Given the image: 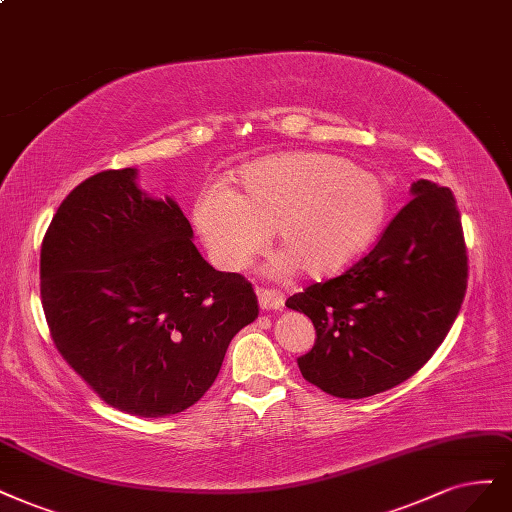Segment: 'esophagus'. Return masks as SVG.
Returning a JSON list of instances; mask_svg holds the SVG:
<instances>
[{
    "mask_svg": "<svg viewBox=\"0 0 512 512\" xmlns=\"http://www.w3.org/2000/svg\"><path fill=\"white\" fill-rule=\"evenodd\" d=\"M258 303L262 309H284V303H286V296L277 292V290H269V288H258Z\"/></svg>",
    "mask_w": 512,
    "mask_h": 512,
    "instance_id": "1",
    "label": "esophagus"
}]
</instances>
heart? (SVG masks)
<instances>
[{
    "mask_svg": "<svg viewBox=\"0 0 512 512\" xmlns=\"http://www.w3.org/2000/svg\"><path fill=\"white\" fill-rule=\"evenodd\" d=\"M239 195L207 184L192 222L220 269L243 271L275 231L273 271L301 267L311 277L343 271L375 241L387 216V192L375 173L341 156L292 152L250 165Z\"/></svg>",
    "mask_w": 512,
    "mask_h": 512,
    "instance_id": "1",
    "label": "heart"
}]
</instances>
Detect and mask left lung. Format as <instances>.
Wrapping results in <instances>:
<instances>
[{
    "label": "left lung",
    "mask_w": 512,
    "mask_h": 512,
    "mask_svg": "<svg viewBox=\"0 0 512 512\" xmlns=\"http://www.w3.org/2000/svg\"><path fill=\"white\" fill-rule=\"evenodd\" d=\"M411 195L366 256L286 301L317 334L298 368L330 396L366 398L407 381L460 313L468 254L453 192L417 180Z\"/></svg>",
    "instance_id": "left-lung-1"
}]
</instances>
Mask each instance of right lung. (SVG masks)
I'll return each instance as SVG.
<instances>
[{
    "label": "right lung",
    "instance_id": "add662e5",
    "mask_svg": "<svg viewBox=\"0 0 512 512\" xmlns=\"http://www.w3.org/2000/svg\"><path fill=\"white\" fill-rule=\"evenodd\" d=\"M40 296L63 360L139 417L201 400L228 343L258 317L250 281L205 262L178 203L146 197L131 167L63 199L42 241Z\"/></svg>",
    "mask_w": 512,
    "mask_h": 512
}]
</instances>
